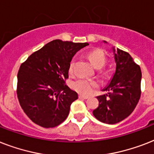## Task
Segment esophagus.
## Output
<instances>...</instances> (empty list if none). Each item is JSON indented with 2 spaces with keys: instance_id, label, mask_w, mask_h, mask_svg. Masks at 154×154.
<instances>
[{
  "instance_id": "1",
  "label": "esophagus",
  "mask_w": 154,
  "mask_h": 154,
  "mask_svg": "<svg viewBox=\"0 0 154 154\" xmlns=\"http://www.w3.org/2000/svg\"><path fill=\"white\" fill-rule=\"evenodd\" d=\"M80 99H88L89 98V97L88 96H85V95H82V94H79V96H78Z\"/></svg>"
}]
</instances>
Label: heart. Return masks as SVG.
I'll use <instances>...</instances> for the list:
<instances>
[{
    "instance_id": "obj_1",
    "label": "heart",
    "mask_w": 154,
    "mask_h": 154,
    "mask_svg": "<svg viewBox=\"0 0 154 154\" xmlns=\"http://www.w3.org/2000/svg\"><path fill=\"white\" fill-rule=\"evenodd\" d=\"M89 60H91L93 65L97 69H101L106 63V56L105 53L101 49H94L89 53ZM75 60L72 59L69 63V72L70 74L73 73L74 71ZM97 86V83L95 81L89 80L81 77L78 78L72 83V88L74 90L82 94H89L94 91V89Z\"/></svg>"
}]
</instances>
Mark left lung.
Instances as JSON below:
<instances>
[{"label":"left lung","mask_w":154,"mask_h":154,"mask_svg":"<svg viewBox=\"0 0 154 154\" xmlns=\"http://www.w3.org/2000/svg\"><path fill=\"white\" fill-rule=\"evenodd\" d=\"M112 50L116 71L109 85L103 89L108 94L97 97L99 105L93 111L97 119L106 124H116L129 117L141 97L140 66L127 52Z\"/></svg>","instance_id":"left-lung-1"}]
</instances>
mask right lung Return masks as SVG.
<instances>
[{"instance_id":"right-lung-1","label":"right lung","mask_w":154,"mask_h":154,"mask_svg":"<svg viewBox=\"0 0 154 154\" xmlns=\"http://www.w3.org/2000/svg\"><path fill=\"white\" fill-rule=\"evenodd\" d=\"M88 45L53 40L20 65L18 101L35 124L53 128L67 118L70 105L78 98L77 93L65 85L69 63L75 53Z\"/></svg>"}]
</instances>
